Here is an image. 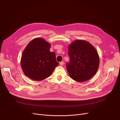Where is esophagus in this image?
Returning a JSON list of instances; mask_svg holds the SVG:
<instances>
[{"label": "esophagus", "mask_w": 120, "mask_h": 120, "mask_svg": "<svg viewBox=\"0 0 120 120\" xmlns=\"http://www.w3.org/2000/svg\"><path fill=\"white\" fill-rule=\"evenodd\" d=\"M64 64V62L63 61H62V62H61L60 63V65H63Z\"/></svg>", "instance_id": "esophagus-1"}]
</instances>
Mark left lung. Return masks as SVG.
<instances>
[{
	"label": "left lung",
	"instance_id": "8db88e82",
	"mask_svg": "<svg viewBox=\"0 0 120 120\" xmlns=\"http://www.w3.org/2000/svg\"><path fill=\"white\" fill-rule=\"evenodd\" d=\"M70 62L66 64L70 77L78 82L91 78L99 66V56L96 48L89 42L76 40L68 46Z\"/></svg>",
	"mask_w": 120,
	"mask_h": 120
}]
</instances>
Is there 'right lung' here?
I'll list each match as a JSON object with an SVG mask.
<instances>
[{
    "label": "right lung",
    "instance_id": "obj_1",
    "mask_svg": "<svg viewBox=\"0 0 120 120\" xmlns=\"http://www.w3.org/2000/svg\"><path fill=\"white\" fill-rule=\"evenodd\" d=\"M51 45L43 38L31 40L24 50L21 65L25 75L32 80H43L52 74L58 63L56 54L51 52Z\"/></svg>",
    "mask_w": 120,
    "mask_h": 120
}]
</instances>
